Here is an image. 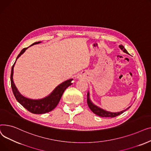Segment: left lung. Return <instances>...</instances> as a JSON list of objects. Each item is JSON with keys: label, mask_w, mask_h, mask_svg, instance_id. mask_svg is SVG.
<instances>
[{"label": "left lung", "mask_w": 151, "mask_h": 151, "mask_svg": "<svg viewBox=\"0 0 151 151\" xmlns=\"http://www.w3.org/2000/svg\"><path fill=\"white\" fill-rule=\"evenodd\" d=\"M119 47L124 52H125L127 54H129L127 51L124 48V46L119 45ZM87 102H88V105L89 108L91 109V111L93 113H95L96 115L99 116L100 117H116V116H117L121 114L124 111H125L127 109H129V108H130V106L127 109H126L125 110H123V111H121V112H117V113H112V112L107 111L103 109L98 107L97 106L93 104H92V102L91 101V100H90V98H89V92H88V96H87Z\"/></svg>", "instance_id": "obj_1"}]
</instances>
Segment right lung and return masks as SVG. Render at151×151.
<instances>
[{
	"label": "right lung",
	"mask_w": 151,
	"mask_h": 151,
	"mask_svg": "<svg viewBox=\"0 0 151 151\" xmlns=\"http://www.w3.org/2000/svg\"><path fill=\"white\" fill-rule=\"evenodd\" d=\"M40 43H41V42L34 43L30 46L38 44ZM28 47H25V48H24L21 50L20 53L18 54L17 59H16L14 64L12 66L10 76L12 89L17 100L24 108H25L27 110H28L29 111L33 114H45L51 111H52L56 107L61 99L63 92L65 91V90L69 86L72 84L71 82L73 80V79H70V80H68L59 84L54 89V90L48 96H47L43 99L38 100H33L22 96L18 91L17 87H16L13 82V68L15 65V63L17 62V60L25 52V51L28 48Z\"/></svg>",
	"instance_id": "right-lung-1"
}]
</instances>
